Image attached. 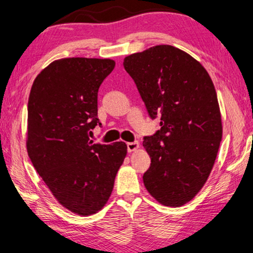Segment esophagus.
Here are the masks:
<instances>
[{
  "mask_svg": "<svg viewBox=\"0 0 253 253\" xmlns=\"http://www.w3.org/2000/svg\"><path fill=\"white\" fill-rule=\"evenodd\" d=\"M126 147H127V152L131 153V152H134L137 151V149H139V142L138 141H133V142H127L126 144Z\"/></svg>",
  "mask_w": 253,
  "mask_h": 253,
  "instance_id": "34e87169",
  "label": "esophagus"
}]
</instances>
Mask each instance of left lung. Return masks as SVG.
I'll list each match as a JSON object with an SVG mask.
<instances>
[{"label": "left lung", "mask_w": 253, "mask_h": 253, "mask_svg": "<svg viewBox=\"0 0 253 253\" xmlns=\"http://www.w3.org/2000/svg\"><path fill=\"white\" fill-rule=\"evenodd\" d=\"M151 119L161 129L142 141L151 157L144 185L157 202L184 206L206 184L222 137L217 92L199 61L178 47L155 45L124 58Z\"/></svg>", "instance_id": "left-lung-1"}]
</instances>
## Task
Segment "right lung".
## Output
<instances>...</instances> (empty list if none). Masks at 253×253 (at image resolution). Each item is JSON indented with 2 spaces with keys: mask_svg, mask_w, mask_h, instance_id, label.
I'll return each mask as SVG.
<instances>
[{
  "mask_svg": "<svg viewBox=\"0 0 253 253\" xmlns=\"http://www.w3.org/2000/svg\"><path fill=\"white\" fill-rule=\"evenodd\" d=\"M115 67L112 59L64 58L36 76L28 98L27 153L61 206L79 215L97 213L111 196L126 156L123 141L94 144L98 90Z\"/></svg>",
  "mask_w": 253,
  "mask_h": 253,
  "instance_id": "obj_1",
  "label": "right lung"
}]
</instances>
